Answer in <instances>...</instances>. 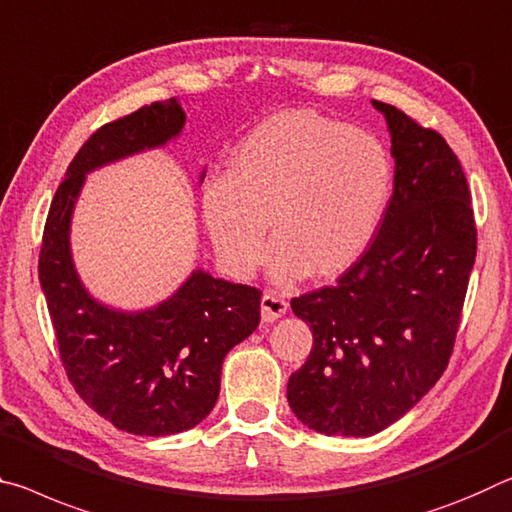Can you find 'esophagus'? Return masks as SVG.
Listing matches in <instances>:
<instances>
[{
	"label": "esophagus",
	"mask_w": 512,
	"mask_h": 512,
	"mask_svg": "<svg viewBox=\"0 0 512 512\" xmlns=\"http://www.w3.org/2000/svg\"><path fill=\"white\" fill-rule=\"evenodd\" d=\"M286 311H288L286 297L279 295V292H274V290H267L261 299L263 322H276Z\"/></svg>",
	"instance_id": "1"
}]
</instances>
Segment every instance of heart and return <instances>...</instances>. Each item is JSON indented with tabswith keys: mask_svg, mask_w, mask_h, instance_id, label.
Masks as SVG:
<instances>
[{
	"mask_svg": "<svg viewBox=\"0 0 512 512\" xmlns=\"http://www.w3.org/2000/svg\"><path fill=\"white\" fill-rule=\"evenodd\" d=\"M390 190L392 158L379 138L311 111H286L258 124L226 179L208 183L204 215L233 272L261 265L270 220L276 279H297L308 267L329 276L370 245Z\"/></svg>",
	"mask_w": 512,
	"mask_h": 512,
	"instance_id": "b5f03b06",
	"label": "heart"
}]
</instances>
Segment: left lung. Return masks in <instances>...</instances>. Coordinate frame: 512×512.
I'll return each instance as SVG.
<instances>
[{
    "label": "left lung",
    "mask_w": 512,
    "mask_h": 512,
    "mask_svg": "<svg viewBox=\"0 0 512 512\" xmlns=\"http://www.w3.org/2000/svg\"><path fill=\"white\" fill-rule=\"evenodd\" d=\"M385 115L395 192L363 254L340 276L290 301L313 331L288 401L308 429L365 438L406 415L454 351L476 258L472 195L458 156L397 106Z\"/></svg>",
    "instance_id": "left-lung-1"
}]
</instances>
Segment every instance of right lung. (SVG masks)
Instances as JSON below:
<instances>
[{"mask_svg":"<svg viewBox=\"0 0 512 512\" xmlns=\"http://www.w3.org/2000/svg\"><path fill=\"white\" fill-rule=\"evenodd\" d=\"M183 122L186 113L170 99L92 133L52 199L38 256L67 379L95 413L133 435H174L204 420L220 395L224 356L261 322V290L201 270L177 295L145 313H117L97 304L74 272L70 217L86 172L165 145Z\"/></svg>","mask_w":512,"mask_h":512,"instance_id":"add662e5","label":"right lung"}]
</instances>
